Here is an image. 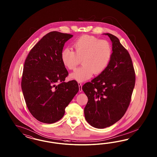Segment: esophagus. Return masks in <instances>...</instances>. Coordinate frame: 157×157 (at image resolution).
<instances>
[{
	"label": "esophagus",
	"mask_w": 157,
	"mask_h": 157,
	"mask_svg": "<svg viewBox=\"0 0 157 157\" xmlns=\"http://www.w3.org/2000/svg\"><path fill=\"white\" fill-rule=\"evenodd\" d=\"M78 85H79V90L80 92L82 91V83L80 82H78Z\"/></svg>",
	"instance_id": "1"
}]
</instances>
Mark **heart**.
I'll return each instance as SVG.
<instances>
[{
	"label": "heart",
	"mask_w": 157,
	"mask_h": 157,
	"mask_svg": "<svg viewBox=\"0 0 157 157\" xmlns=\"http://www.w3.org/2000/svg\"><path fill=\"white\" fill-rule=\"evenodd\" d=\"M74 51L65 48L61 53V60L68 70H74L81 63L82 66L70 74V78L78 82L90 79L94 74H100L107 67L112 54L109 42L94 36L83 35L73 43Z\"/></svg>",
	"instance_id": "heart-1"
}]
</instances>
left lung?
<instances>
[{
    "mask_svg": "<svg viewBox=\"0 0 157 157\" xmlns=\"http://www.w3.org/2000/svg\"><path fill=\"white\" fill-rule=\"evenodd\" d=\"M112 43V54L104 71L82 90L88 98L86 120L96 128L110 127L122 118L128 107L135 83L132 62L127 50L114 35L104 33Z\"/></svg>",
    "mask_w": 157,
    "mask_h": 157,
    "instance_id": "obj_1",
    "label": "left lung"
}]
</instances>
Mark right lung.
Masks as SVG:
<instances>
[{
  "label": "right lung",
  "instance_id": "right-lung-1",
  "mask_svg": "<svg viewBox=\"0 0 157 157\" xmlns=\"http://www.w3.org/2000/svg\"><path fill=\"white\" fill-rule=\"evenodd\" d=\"M73 35L53 31L44 36L28 55L21 87L29 110L44 123L62 119L79 91L75 80L64 82L68 72L61 60L64 44Z\"/></svg>",
  "mask_w": 157,
  "mask_h": 157
}]
</instances>
